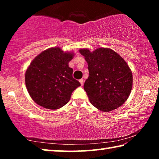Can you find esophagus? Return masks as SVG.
I'll return each instance as SVG.
<instances>
[{"instance_id": "1", "label": "esophagus", "mask_w": 159, "mask_h": 159, "mask_svg": "<svg viewBox=\"0 0 159 159\" xmlns=\"http://www.w3.org/2000/svg\"><path fill=\"white\" fill-rule=\"evenodd\" d=\"M79 82H80V84H81V85H83V83H84V80H83V79H80V80H79Z\"/></svg>"}]
</instances>
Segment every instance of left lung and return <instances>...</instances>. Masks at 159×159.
<instances>
[{"label": "left lung", "mask_w": 159, "mask_h": 159, "mask_svg": "<svg viewBox=\"0 0 159 159\" xmlns=\"http://www.w3.org/2000/svg\"><path fill=\"white\" fill-rule=\"evenodd\" d=\"M88 62L89 76L84 90L93 105L102 111L117 109L127 100L133 87V74L125 61L111 49L93 52L80 49Z\"/></svg>", "instance_id": "1"}]
</instances>
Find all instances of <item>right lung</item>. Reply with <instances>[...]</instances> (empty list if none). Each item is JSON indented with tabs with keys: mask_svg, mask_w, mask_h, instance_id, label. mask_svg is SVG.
Masks as SVG:
<instances>
[{
	"mask_svg": "<svg viewBox=\"0 0 159 159\" xmlns=\"http://www.w3.org/2000/svg\"><path fill=\"white\" fill-rule=\"evenodd\" d=\"M74 53L51 48L31 61L25 74L26 89L32 99L44 108L57 109L65 105L71 93L80 85L74 79L69 62Z\"/></svg>",
	"mask_w": 159,
	"mask_h": 159,
	"instance_id": "right-lung-1",
	"label": "right lung"
}]
</instances>
